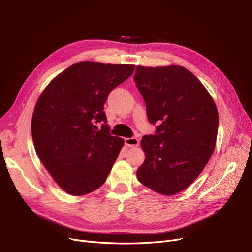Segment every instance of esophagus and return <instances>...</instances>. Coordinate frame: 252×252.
Here are the masks:
<instances>
[{"mask_svg": "<svg viewBox=\"0 0 252 252\" xmlns=\"http://www.w3.org/2000/svg\"><path fill=\"white\" fill-rule=\"evenodd\" d=\"M125 143L126 146L128 147H136L139 145V139H137L136 137H132V138H126L125 139Z\"/></svg>", "mask_w": 252, "mask_h": 252, "instance_id": "esophagus-1", "label": "esophagus"}]
</instances>
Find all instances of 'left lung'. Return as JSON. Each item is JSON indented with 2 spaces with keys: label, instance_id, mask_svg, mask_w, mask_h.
Masks as SVG:
<instances>
[{
  "label": "left lung",
  "instance_id": "8db88e82",
  "mask_svg": "<svg viewBox=\"0 0 252 252\" xmlns=\"http://www.w3.org/2000/svg\"><path fill=\"white\" fill-rule=\"evenodd\" d=\"M136 86L146 104L155 135L142 138L145 160L139 181L163 195L178 193L204 170L215 148L218 112L205 86L180 65H138Z\"/></svg>",
  "mask_w": 252,
  "mask_h": 252
}]
</instances>
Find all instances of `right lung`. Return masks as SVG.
<instances>
[{
	"label": "right lung",
	"mask_w": 252,
	"mask_h": 252,
	"mask_svg": "<svg viewBox=\"0 0 252 252\" xmlns=\"http://www.w3.org/2000/svg\"><path fill=\"white\" fill-rule=\"evenodd\" d=\"M134 64L80 62L43 91L32 119V137L42 163L65 192L90 193L104 184L122 138L111 136L104 104L134 73ZM103 122L99 130L95 126Z\"/></svg>",
	"instance_id": "obj_1"
}]
</instances>
